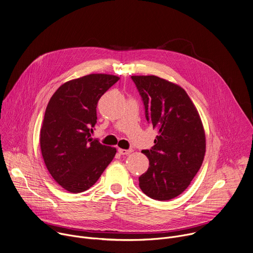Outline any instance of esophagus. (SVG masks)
Instances as JSON below:
<instances>
[{
    "instance_id": "esophagus-1",
    "label": "esophagus",
    "mask_w": 253,
    "mask_h": 253,
    "mask_svg": "<svg viewBox=\"0 0 253 253\" xmlns=\"http://www.w3.org/2000/svg\"><path fill=\"white\" fill-rule=\"evenodd\" d=\"M118 152H119L121 155H128V154H130V153L132 152V150H126V149H121V148H119V149H118Z\"/></svg>"
}]
</instances>
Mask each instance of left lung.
<instances>
[{
	"label": "left lung",
	"mask_w": 253,
	"mask_h": 253,
	"mask_svg": "<svg viewBox=\"0 0 253 253\" xmlns=\"http://www.w3.org/2000/svg\"><path fill=\"white\" fill-rule=\"evenodd\" d=\"M142 98L145 117L158 132L155 145L142 150L149 168L139 177L141 190L155 200L181 194L200 169L205 133L184 89L157 76H131Z\"/></svg>",
	"instance_id": "1"
}]
</instances>
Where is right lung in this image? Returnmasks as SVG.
I'll use <instances>...</instances> for the list:
<instances>
[{"mask_svg":"<svg viewBox=\"0 0 253 253\" xmlns=\"http://www.w3.org/2000/svg\"><path fill=\"white\" fill-rule=\"evenodd\" d=\"M119 77L90 74L66 82L50 99L40 134L42 156L55 181L80 193L93 186L116 154L91 138L101 96Z\"/></svg>","mask_w":253,"mask_h":253,"instance_id":"1","label":"right lung"}]
</instances>
